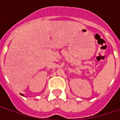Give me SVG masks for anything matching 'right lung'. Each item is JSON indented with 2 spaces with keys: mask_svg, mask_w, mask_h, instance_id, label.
I'll list each match as a JSON object with an SVG mask.
<instances>
[{
  "mask_svg": "<svg viewBox=\"0 0 120 120\" xmlns=\"http://www.w3.org/2000/svg\"><path fill=\"white\" fill-rule=\"evenodd\" d=\"M21 95H22V96H23V95H22V94H21Z\"/></svg>",
  "mask_w": 120,
  "mask_h": 120,
  "instance_id": "right-lung-1",
  "label": "right lung"
}]
</instances>
